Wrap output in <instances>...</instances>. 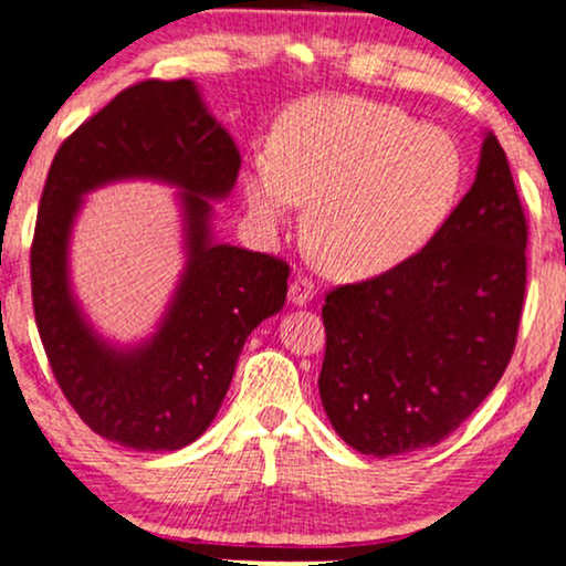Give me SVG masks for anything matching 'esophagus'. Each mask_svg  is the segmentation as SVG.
Instances as JSON below:
<instances>
[{
  "label": "esophagus",
  "instance_id": "esophagus-1",
  "mask_svg": "<svg viewBox=\"0 0 566 566\" xmlns=\"http://www.w3.org/2000/svg\"><path fill=\"white\" fill-rule=\"evenodd\" d=\"M313 295H316V284L307 276H295L290 282V303L292 305H305L311 303Z\"/></svg>",
  "mask_w": 566,
  "mask_h": 566
}]
</instances>
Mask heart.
Returning a JSON list of instances; mask_svg holds the SVG:
<instances>
[{"mask_svg": "<svg viewBox=\"0 0 566 566\" xmlns=\"http://www.w3.org/2000/svg\"><path fill=\"white\" fill-rule=\"evenodd\" d=\"M462 182L457 140L360 98H311L284 114L271 159L245 171V200L269 230L307 206V234L336 274L374 276L423 250Z\"/></svg>", "mask_w": 566, "mask_h": 566, "instance_id": "obj_1", "label": "heart"}]
</instances>
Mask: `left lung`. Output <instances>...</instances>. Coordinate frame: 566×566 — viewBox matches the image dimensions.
<instances>
[{"label":"left lung","mask_w":566,"mask_h":566,"mask_svg":"<svg viewBox=\"0 0 566 566\" xmlns=\"http://www.w3.org/2000/svg\"><path fill=\"white\" fill-rule=\"evenodd\" d=\"M527 221L485 133L475 182L423 250L342 284L321 311V405L363 454L395 457L457 431L504 376L527 282Z\"/></svg>","instance_id":"8db88e82"}]
</instances>
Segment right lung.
<instances>
[{
	"label": "right lung",
	"instance_id": "1",
	"mask_svg": "<svg viewBox=\"0 0 566 566\" xmlns=\"http://www.w3.org/2000/svg\"><path fill=\"white\" fill-rule=\"evenodd\" d=\"M240 151L192 81H143L56 151L31 245L33 313L62 395L93 433L135 452L198 439L227 397L242 345L282 311L290 266L213 242L211 200L230 196ZM117 179L180 187L189 263L160 328L138 348L92 332L69 290V234L85 191Z\"/></svg>",
	"mask_w": 566,
	"mask_h": 566
}]
</instances>
